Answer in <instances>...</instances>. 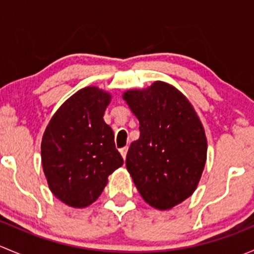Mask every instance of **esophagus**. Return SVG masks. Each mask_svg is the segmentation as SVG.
<instances>
[{
    "label": "esophagus",
    "mask_w": 254,
    "mask_h": 254,
    "mask_svg": "<svg viewBox=\"0 0 254 254\" xmlns=\"http://www.w3.org/2000/svg\"><path fill=\"white\" fill-rule=\"evenodd\" d=\"M120 153H122V156H123V158H127V146H125V147H123V148H120Z\"/></svg>",
    "instance_id": "esophagus-1"
}]
</instances>
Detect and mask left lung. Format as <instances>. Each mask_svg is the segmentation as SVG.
<instances>
[{
  "label": "left lung",
  "mask_w": 254,
  "mask_h": 254,
  "mask_svg": "<svg viewBox=\"0 0 254 254\" xmlns=\"http://www.w3.org/2000/svg\"><path fill=\"white\" fill-rule=\"evenodd\" d=\"M124 99L140 124V137L127 151V171L146 203L171 209L193 194L203 173V125L188 99L165 82L127 91Z\"/></svg>",
  "instance_id": "left-lung-1"
}]
</instances>
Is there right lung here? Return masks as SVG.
Masks as SVG:
<instances>
[{
	"mask_svg": "<svg viewBox=\"0 0 254 254\" xmlns=\"http://www.w3.org/2000/svg\"><path fill=\"white\" fill-rule=\"evenodd\" d=\"M111 96L86 87L51 118L42 141V162L54 195L73 207L98 199L108 176L124 163L114 132L103 120Z\"/></svg>",
	"mask_w": 254,
	"mask_h": 254,
	"instance_id": "add662e5",
	"label": "right lung"
}]
</instances>
